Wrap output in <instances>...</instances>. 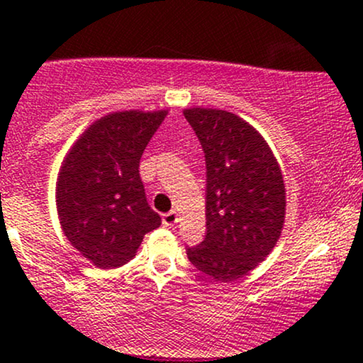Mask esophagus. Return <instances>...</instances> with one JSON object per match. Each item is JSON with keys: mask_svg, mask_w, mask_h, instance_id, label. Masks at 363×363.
Here are the masks:
<instances>
[{"mask_svg": "<svg viewBox=\"0 0 363 363\" xmlns=\"http://www.w3.org/2000/svg\"><path fill=\"white\" fill-rule=\"evenodd\" d=\"M162 222H164L165 227H174L179 222V215L177 211H169V213H165L164 216H162Z\"/></svg>", "mask_w": 363, "mask_h": 363, "instance_id": "esophagus-1", "label": "esophagus"}]
</instances>
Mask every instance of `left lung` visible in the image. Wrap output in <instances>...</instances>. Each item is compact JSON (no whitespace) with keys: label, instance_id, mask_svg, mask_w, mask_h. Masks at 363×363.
I'll use <instances>...</instances> for the list:
<instances>
[{"label":"left lung","instance_id":"obj_1","mask_svg":"<svg viewBox=\"0 0 363 363\" xmlns=\"http://www.w3.org/2000/svg\"><path fill=\"white\" fill-rule=\"evenodd\" d=\"M206 164V235L187 247L199 272L232 281L272 252L285 220V184L268 143L239 116L187 109Z\"/></svg>","mask_w":363,"mask_h":363}]
</instances>
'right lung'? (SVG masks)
Listing matches in <instances>:
<instances>
[{
  "label": "right lung",
  "mask_w": 363,
  "mask_h": 363,
  "mask_svg": "<svg viewBox=\"0 0 363 363\" xmlns=\"http://www.w3.org/2000/svg\"><path fill=\"white\" fill-rule=\"evenodd\" d=\"M165 111L116 112L86 129L62 164L56 187L65 235L104 269L135 256L145 234L160 227L140 177V158Z\"/></svg>",
  "instance_id": "1"
}]
</instances>
